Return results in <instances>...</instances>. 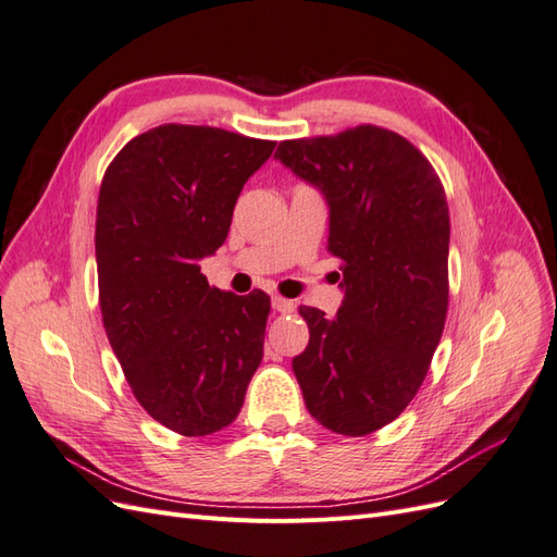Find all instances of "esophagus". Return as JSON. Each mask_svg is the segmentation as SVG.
Masks as SVG:
<instances>
[{
	"instance_id": "obj_1",
	"label": "esophagus",
	"mask_w": 557,
	"mask_h": 557,
	"mask_svg": "<svg viewBox=\"0 0 557 557\" xmlns=\"http://www.w3.org/2000/svg\"><path fill=\"white\" fill-rule=\"evenodd\" d=\"M272 309L274 311H278V313H290L293 309H295V305L290 299H285V297H272Z\"/></svg>"
}]
</instances>
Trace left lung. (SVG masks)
Here are the masks:
<instances>
[{"mask_svg": "<svg viewBox=\"0 0 557 557\" xmlns=\"http://www.w3.org/2000/svg\"><path fill=\"white\" fill-rule=\"evenodd\" d=\"M274 158L323 193L327 248L344 262L336 315L299 307L311 336L293 372L320 425L372 434L409 407L442 339L450 239L444 185L413 144L376 125L281 141Z\"/></svg>", "mask_w": 557, "mask_h": 557, "instance_id": "8db88e82", "label": "left lung"}]
</instances>
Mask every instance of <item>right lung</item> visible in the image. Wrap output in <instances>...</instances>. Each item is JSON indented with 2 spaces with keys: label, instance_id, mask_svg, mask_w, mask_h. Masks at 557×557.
Listing matches in <instances>:
<instances>
[{
  "label": "right lung",
  "instance_id": "right-lung-1",
  "mask_svg": "<svg viewBox=\"0 0 557 557\" xmlns=\"http://www.w3.org/2000/svg\"><path fill=\"white\" fill-rule=\"evenodd\" d=\"M276 141L160 125L113 158L99 188L95 256L109 344L134 397L183 436L227 428L262 362L269 295L211 288L244 183Z\"/></svg>",
  "mask_w": 557,
  "mask_h": 557
}]
</instances>
